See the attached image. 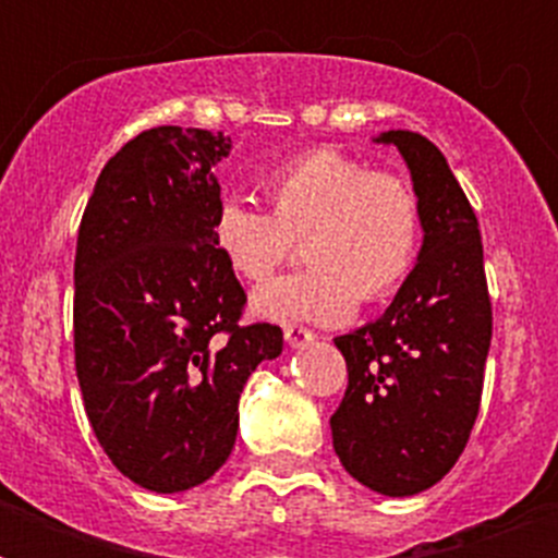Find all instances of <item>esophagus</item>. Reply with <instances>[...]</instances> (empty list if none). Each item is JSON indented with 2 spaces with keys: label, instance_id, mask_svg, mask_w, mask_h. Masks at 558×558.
Listing matches in <instances>:
<instances>
[{
  "label": "esophagus",
  "instance_id": "obj_1",
  "mask_svg": "<svg viewBox=\"0 0 558 558\" xmlns=\"http://www.w3.org/2000/svg\"><path fill=\"white\" fill-rule=\"evenodd\" d=\"M283 336H287V344L292 350L306 348V344H313V341H315V332L306 330V327H289V330L283 332Z\"/></svg>",
  "mask_w": 558,
  "mask_h": 558
}]
</instances>
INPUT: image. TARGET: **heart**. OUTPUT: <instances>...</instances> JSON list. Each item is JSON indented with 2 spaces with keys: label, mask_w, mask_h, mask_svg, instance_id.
Wrapping results in <instances>:
<instances>
[{
  "label": "heart",
  "mask_w": 558,
  "mask_h": 558,
  "mask_svg": "<svg viewBox=\"0 0 558 558\" xmlns=\"http://www.w3.org/2000/svg\"><path fill=\"white\" fill-rule=\"evenodd\" d=\"M269 214L226 196L214 214V248L236 278L260 283L304 240L306 271L263 283L252 295L260 322L336 327L359 298L397 295L423 245V205L402 177L371 170L336 147L298 153L260 179Z\"/></svg>",
  "instance_id": "heart-1"
}]
</instances>
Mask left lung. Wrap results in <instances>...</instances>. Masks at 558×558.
Returning <instances> with one entry per match:
<instances>
[{
  "mask_svg": "<svg viewBox=\"0 0 558 558\" xmlns=\"http://www.w3.org/2000/svg\"><path fill=\"white\" fill-rule=\"evenodd\" d=\"M423 205L414 271L376 322L339 336L348 390L330 416L332 449L359 484L388 498L442 481L466 449L493 339L484 243L449 161L428 138L388 130Z\"/></svg>",
  "mask_w": 558,
  "mask_h": 558,
  "instance_id": "left-lung-1",
  "label": "left lung"
}]
</instances>
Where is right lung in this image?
Returning <instances> with one entry per match:
<instances>
[{"instance_id":"1","label":"right lung","mask_w":558,"mask_h":558,"mask_svg":"<svg viewBox=\"0 0 558 558\" xmlns=\"http://www.w3.org/2000/svg\"><path fill=\"white\" fill-rule=\"evenodd\" d=\"M231 138L156 126L104 165L74 254V367L100 449L150 493L228 460L245 379L283 332L240 327L245 292L214 248Z\"/></svg>"}]
</instances>
